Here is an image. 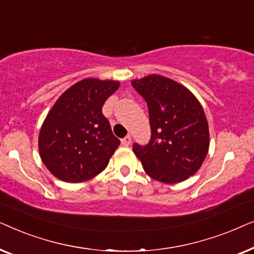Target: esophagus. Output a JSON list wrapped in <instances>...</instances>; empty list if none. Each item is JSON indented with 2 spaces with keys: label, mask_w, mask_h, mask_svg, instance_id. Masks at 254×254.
Masks as SVG:
<instances>
[{
  "label": "esophagus",
  "mask_w": 254,
  "mask_h": 254,
  "mask_svg": "<svg viewBox=\"0 0 254 254\" xmlns=\"http://www.w3.org/2000/svg\"><path fill=\"white\" fill-rule=\"evenodd\" d=\"M130 143H131V137H130V135H127L126 137H124L123 140H121V144L125 145V147H128V145H129Z\"/></svg>",
  "instance_id": "1"
}]
</instances>
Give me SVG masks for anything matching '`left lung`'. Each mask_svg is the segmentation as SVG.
Returning <instances> with one entry per match:
<instances>
[{"instance_id": "left-lung-1", "label": "left lung", "mask_w": 254, "mask_h": 254, "mask_svg": "<svg viewBox=\"0 0 254 254\" xmlns=\"http://www.w3.org/2000/svg\"><path fill=\"white\" fill-rule=\"evenodd\" d=\"M149 110L150 142L133 151L150 178L177 184L195 175L209 149V128L202 105L186 86L161 75L133 79Z\"/></svg>"}]
</instances>
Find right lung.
I'll use <instances>...</instances> for the list:
<instances>
[{"instance_id":"right-lung-1","label":"right lung","mask_w":254,"mask_h":254,"mask_svg":"<svg viewBox=\"0 0 254 254\" xmlns=\"http://www.w3.org/2000/svg\"><path fill=\"white\" fill-rule=\"evenodd\" d=\"M113 79L84 78L65 90L40 128V158L52 175L65 183H82L104 171L120 141L102 112L119 89Z\"/></svg>"}]
</instances>
